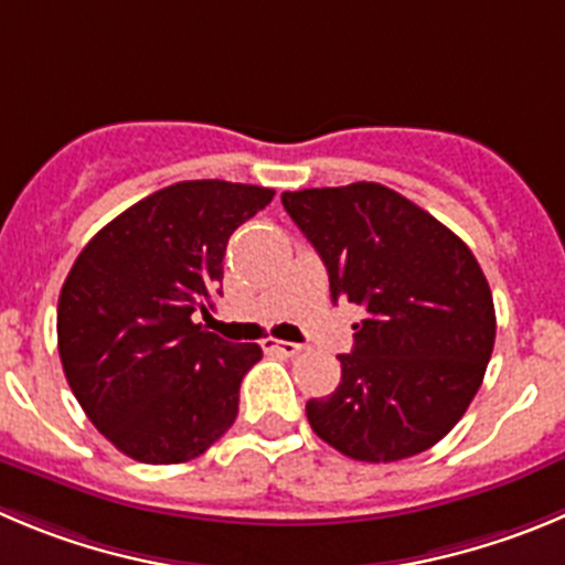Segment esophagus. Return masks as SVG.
<instances>
[{
	"instance_id": "34e87169",
	"label": "esophagus",
	"mask_w": 565,
	"mask_h": 565,
	"mask_svg": "<svg viewBox=\"0 0 565 565\" xmlns=\"http://www.w3.org/2000/svg\"><path fill=\"white\" fill-rule=\"evenodd\" d=\"M265 348H267V351H276V354H281V356H298L300 351H303V345H298V342L273 340V337H267Z\"/></svg>"
}]
</instances>
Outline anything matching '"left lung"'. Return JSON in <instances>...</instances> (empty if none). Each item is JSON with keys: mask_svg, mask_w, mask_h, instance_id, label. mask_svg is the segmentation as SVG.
<instances>
[{"mask_svg": "<svg viewBox=\"0 0 565 565\" xmlns=\"http://www.w3.org/2000/svg\"><path fill=\"white\" fill-rule=\"evenodd\" d=\"M281 203L365 309L340 387L307 404L315 435L362 462L431 449L473 402L497 340L493 295L466 242L382 183L300 189Z\"/></svg>", "mask_w": 565, "mask_h": 565, "instance_id": "left-lung-1", "label": "left lung"}]
</instances>
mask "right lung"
I'll return each instance as SVG.
<instances>
[{"instance_id": "1", "label": "right lung", "mask_w": 565, "mask_h": 565, "mask_svg": "<svg viewBox=\"0 0 565 565\" xmlns=\"http://www.w3.org/2000/svg\"><path fill=\"white\" fill-rule=\"evenodd\" d=\"M273 189L181 181L110 220L75 258L57 298V351L83 413L122 455L189 462L239 413V384L262 360L194 323L223 295L231 234Z\"/></svg>"}]
</instances>
